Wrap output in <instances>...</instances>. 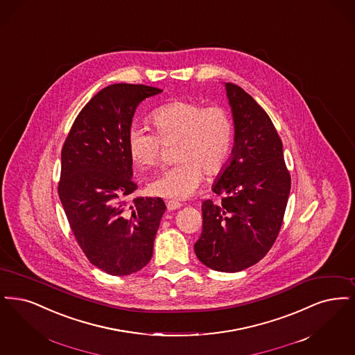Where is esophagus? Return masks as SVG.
Returning <instances> with one entry per match:
<instances>
[{
  "instance_id": "esophagus-1",
  "label": "esophagus",
  "mask_w": 355,
  "mask_h": 355,
  "mask_svg": "<svg viewBox=\"0 0 355 355\" xmlns=\"http://www.w3.org/2000/svg\"><path fill=\"white\" fill-rule=\"evenodd\" d=\"M180 207H182V204H180V202H178V201H167V209H168V211H175V209H179Z\"/></svg>"
}]
</instances>
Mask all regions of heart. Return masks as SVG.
Instances as JSON below:
<instances>
[{"mask_svg": "<svg viewBox=\"0 0 355 355\" xmlns=\"http://www.w3.org/2000/svg\"><path fill=\"white\" fill-rule=\"evenodd\" d=\"M156 135L140 127H131L127 148L140 168L160 163L163 144L179 140V163L163 171L148 184V191L160 198L184 200L199 188L204 172L216 175L230 159L233 144L231 115L224 108L204 107L196 101H173L151 114Z\"/></svg>", "mask_w": 355, "mask_h": 355, "instance_id": "b5f03b06", "label": "heart"}]
</instances>
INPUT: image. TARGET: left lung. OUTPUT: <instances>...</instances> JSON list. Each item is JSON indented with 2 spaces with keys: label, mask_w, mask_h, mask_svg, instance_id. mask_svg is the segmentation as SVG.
I'll return each instance as SVG.
<instances>
[{
  "label": "left lung",
  "mask_w": 355,
  "mask_h": 355,
  "mask_svg": "<svg viewBox=\"0 0 355 355\" xmlns=\"http://www.w3.org/2000/svg\"><path fill=\"white\" fill-rule=\"evenodd\" d=\"M224 86L234 144L212 185L221 202L201 204L202 231L195 253L205 266L234 273L257 263L275 244L291 193V175L268 114L241 87Z\"/></svg>",
  "instance_id": "8db88e82"
}]
</instances>
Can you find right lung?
Here are the masks:
<instances>
[{
    "label": "right lung",
    "instance_id": "add662e5",
    "mask_svg": "<svg viewBox=\"0 0 355 355\" xmlns=\"http://www.w3.org/2000/svg\"><path fill=\"white\" fill-rule=\"evenodd\" d=\"M163 90L116 83L82 108L62 148L58 195L79 247L98 269L127 276L153 257L166 212L160 198H127L138 185L127 135L139 105Z\"/></svg>",
    "mask_w": 355,
    "mask_h": 355
}]
</instances>
